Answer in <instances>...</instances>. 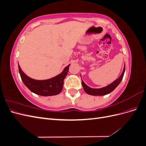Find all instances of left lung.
<instances>
[{"mask_svg": "<svg viewBox=\"0 0 146 146\" xmlns=\"http://www.w3.org/2000/svg\"><path fill=\"white\" fill-rule=\"evenodd\" d=\"M125 69V64H124V66H123V71L121 74V75L119 76L116 80H114L111 83L109 84L107 86H105L101 88H92L90 86H88L85 83L82 79V84L84 90L86 92L87 94L92 95V96H105L108 94H110V92H112L115 88L119 85V83H121V80H122L123 75H124ZM82 77V76H80Z\"/></svg>", "mask_w": 146, "mask_h": 146, "instance_id": "8db88e82", "label": "left lung"}]
</instances>
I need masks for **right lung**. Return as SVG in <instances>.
I'll use <instances>...</instances> for the list:
<instances>
[{"instance_id": "right-lung-1", "label": "right lung", "mask_w": 146, "mask_h": 146, "mask_svg": "<svg viewBox=\"0 0 146 146\" xmlns=\"http://www.w3.org/2000/svg\"><path fill=\"white\" fill-rule=\"evenodd\" d=\"M70 64L66 66L63 70L56 76L47 80H35L27 76L18 63L19 72L24 85L33 93L42 96H55L60 93L63 87L64 79L67 76Z\"/></svg>"}]
</instances>
